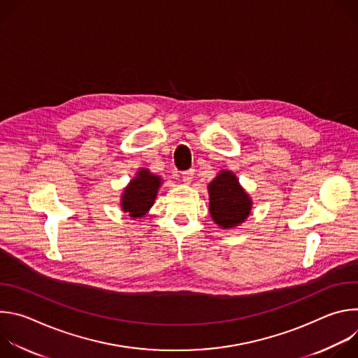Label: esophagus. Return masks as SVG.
<instances>
[{
    "instance_id": "34e87169",
    "label": "esophagus",
    "mask_w": 358,
    "mask_h": 358,
    "mask_svg": "<svg viewBox=\"0 0 358 358\" xmlns=\"http://www.w3.org/2000/svg\"><path fill=\"white\" fill-rule=\"evenodd\" d=\"M192 177H194V170H192V169L181 173V178H182V181H184V182H187V184H188V182H191Z\"/></svg>"
}]
</instances>
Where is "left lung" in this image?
Segmentation results:
<instances>
[{"label": "left lung", "instance_id": "left-lung-1", "mask_svg": "<svg viewBox=\"0 0 358 358\" xmlns=\"http://www.w3.org/2000/svg\"><path fill=\"white\" fill-rule=\"evenodd\" d=\"M210 214L222 228H232L250 213V198L231 171H221L210 184Z\"/></svg>", "mask_w": 358, "mask_h": 358}]
</instances>
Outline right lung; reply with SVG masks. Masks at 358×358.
Listing matches in <instances>:
<instances>
[{
    "label": "right lung",
    "mask_w": 358,
    "mask_h": 358,
    "mask_svg": "<svg viewBox=\"0 0 358 358\" xmlns=\"http://www.w3.org/2000/svg\"><path fill=\"white\" fill-rule=\"evenodd\" d=\"M162 178L148 173V170H140L138 176L131 180L129 187L122 195V208L124 213H129L133 218L143 217L150 208L157 196Z\"/></svg>",
    "instance_id": "right-lung-1"
}]
</instances>
